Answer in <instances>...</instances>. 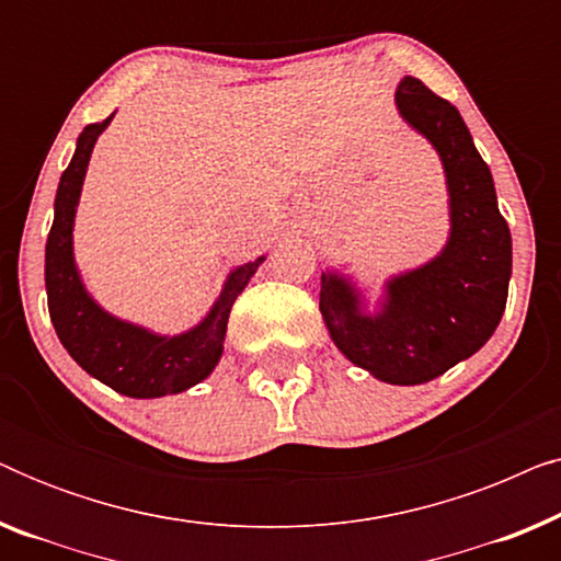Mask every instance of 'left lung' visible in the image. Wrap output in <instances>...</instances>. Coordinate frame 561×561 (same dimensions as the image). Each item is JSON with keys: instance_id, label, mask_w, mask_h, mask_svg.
I'll list each match as a JSON object with an SVG mask.
<instances>
[{"instance_id": "8db88e82", "label": "left lung", "mask_w": 561, "mask_h": 561, "mask_svg": "<svg viewBox=\"0 0 561 561\" xmlns=\"http://www.w3.org/2000/svg\"><path fill=\"white\" fill-rule=\"evenodd\" d=\"M396 110L442 160L447 242L424 265L390 275L373 311L367 290L352 275L324 271L319 311L352 365L390 386H421L472 357L493 336L508 298L513 244L497 209L493 173L457 106L403 76Z\"/></svg>"}]
</instances>
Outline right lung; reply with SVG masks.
<instances>
[{"label":"right lung","mask_w":561,"mask_h":561,"mask_svg":"<svg viewBox=\"0 0 561 561\" xmlns=\"http://www.w3.org/2000/svg\"><path fill=\"white\" fill-rule=\"evenodd\" d=\"M112 119L114 114L83 127L71 163L60 175L53 204V227L45 242V290L50 321L68 355L91 378L129 398L175 396L209 378L219 365L229 311L257 267L265 263V255L232 267L206 317L181 334H158L99 306L76 265L73 225L91 152Z\"/></svg>","instance_id":"add662e5"}]
</instances>
